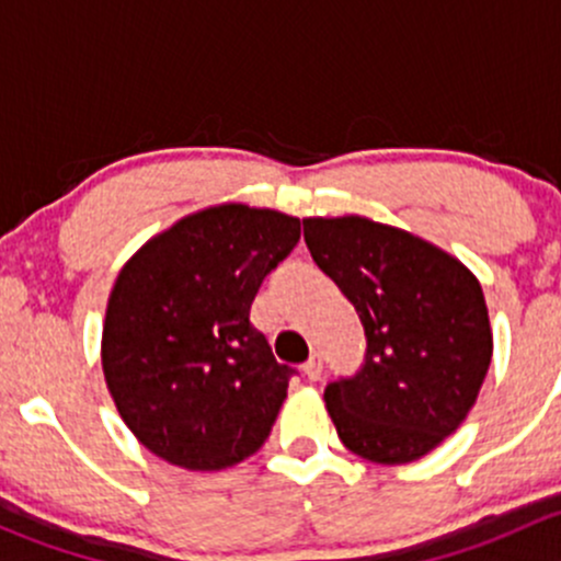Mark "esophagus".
<instances>
[{"mask_svg": "<svg viewBox=\"0 0 561 561\" xmlns=\"http://www.w3.org/2000/svg\"><path fill=\"white\" fill-rule=\"evenodd\" d=\"M302 373H305V378H308V380H319L321 373H323L321 356H319V354L310 356V359L302 365Z\"/></svg>", "mask_w": 561, "mask_h": 561, "instance_id": "1", "label": "esophagus"}]
</instances>
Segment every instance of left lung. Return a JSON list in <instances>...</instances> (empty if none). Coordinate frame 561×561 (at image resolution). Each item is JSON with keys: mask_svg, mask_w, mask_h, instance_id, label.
<instances>
[{"mask_svg": "<svg viewBox=\"0 0 561 561\" xmlns=\"http://www.w3.org/2000/svg\"><path fill=\"white\" fill-rule=\"evenodd\" d=\"M305 242L365 327V362L323 391L348 451L408 465L476 405L492 329L476 275L426 240L369 218H305Z\"/></svg>", "mask_w": 561, "mask_h": 561, "instance_id": "1", "label": "left lung"}]
</instances>
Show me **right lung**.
<instances>
[{
	"label": "right lung",
	"instance_id": "right-lung-1",
	"mask_svg": "<svg viewBox=\"0 0 561 561\" xmlns=\"http://www.w3.org/2000/svg\"><path fill=\"white\" fill-rule=\"evenodd\" d=\"M299 218L248 205L194 213L140 248L110 291L102 367L137 440L186 470H224L270 437L297 369L251 323Z\"/></svg>",
	"mask_w": 561,
	"mask_h": 561
}]
</instances>
